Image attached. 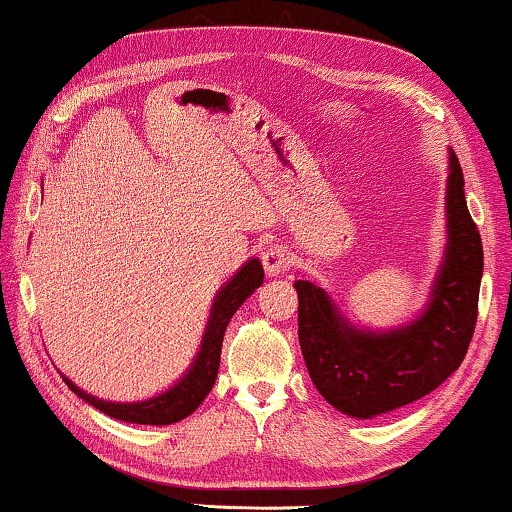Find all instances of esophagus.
Returning a JSON list of instances; mask_svg holds the SVG:
<instances>
[{
  "mask_svg": "<svg viewBox=\"0 0 512 512\" xmlns=\"http://www.w3.org/2000/svg\"><path fill=\"white\" fill-rule=\"evenodd\" d=\"M261 261H263L265 272L274 277V274H281L286 268H291L293 258L288 254L286 247H281V244H270V247L263 251Z\"/></svg>",
  "mask_w": 512,
  "mask_h": 512,
  "instance_id": "1",
  "label": "esophagus"
}]
</instances>
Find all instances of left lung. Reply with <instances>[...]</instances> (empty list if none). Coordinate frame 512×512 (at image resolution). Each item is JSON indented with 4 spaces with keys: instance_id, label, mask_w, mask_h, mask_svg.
Segmentation results:
<instances>
[{
    "instance_id": "1",
    "label": "left lung",
    "mask_w": 512,
    "mask_h": 512,
    "mask_svg": "<svg viewBox=\"0 0 512 512\" xmlns=\"http://www.w3.org/2000/svg\"><path fill=\"white\" fill-rule=\"evenodd\" d=\"M448 244L427 309L402 328L360 330L307 279L298 291V337L318 392L346 416L374 418L425 397L462 365L478 318L483 242L464 198L457 154L448 157Z\"/></svg>"
}]
</instances>
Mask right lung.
Instances as JSON below:
<instances>
[{
	"mask_svg": "<svg viewBox=\"0 0 512 512\" xmlns=\"http://www.w3.org/2000/svg\"><path fill=\"white\" fill-rule=\"evenodd\" d=\"M263 284V265L258 258H251L249 263H244L242 268L233 274V279L221 288L217 298L212 302L210 318H207L205 335L201 342V351H198L194 365L189 367V372L177 381L173 388L161 392L157 397L145 399V402H103V399L87 395L83 388H78L76 383L62 379L66 385L76 392L80 399H85L87 404H92L94 409L106 413L110 418L124 420V422H136V425H173L194 413L201 406L207 392L212 390L214 379H217L219 362H221V342H224L226 325L231 321L235 311L240 309L244 300Z\"/></svg>",
	"mask_w": 512,
	"mask_h": 512,
	"instance_id": "right-lung-1",
	"label": "right lung"
}]
</instances>
